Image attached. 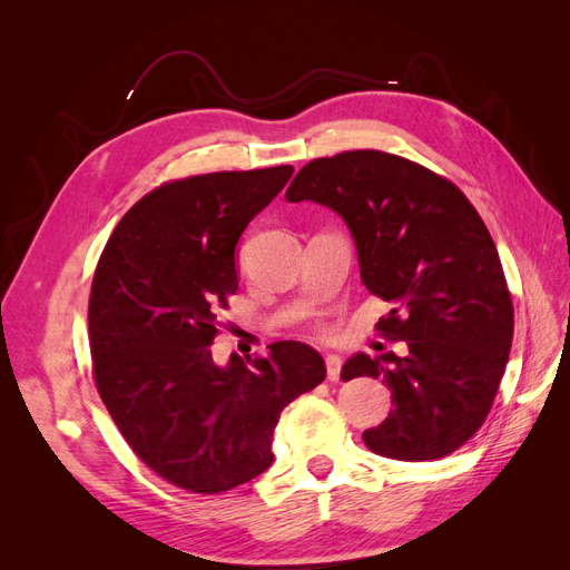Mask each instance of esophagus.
Masks as SVG:
<instances>
[{"mask_svg":"<svg viewBox=\"0 0 570 570\" xmlns=\"http://www.w3.org/2000/svg\"><path fill=\"white\" fill-rule=\"evenodd\" d=\"M340 368H342V358L337 354H327L325 356V371L331 381H340Z\"/></svg>","mask_w":570,"mask_h":570,"instance_id":"34e87169","label":"esophagus"}]
</instances>
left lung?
Listing matches in <instances>:
<instances>
[{"label": "left lung", "instance_id": "left-lung-1", "mask_svg": "<svg viewBox=\"0 0 570 570\" xmlns=\"http://www.w3.org/2000/svg\"><path fill=\"white\" fill-rule=\"evenodd\" d=\"M347 223L361 283L392 304L377 323L406 354L358 352L342 381L381 377L387 419L364 430L371 452L430 461L456 452L485 423L509 361L513 306L485 223L461 189L375 149L308 161L285 193Z\"/></svg>", "mask_w": 570, "mask_h": 570}]
</instances>
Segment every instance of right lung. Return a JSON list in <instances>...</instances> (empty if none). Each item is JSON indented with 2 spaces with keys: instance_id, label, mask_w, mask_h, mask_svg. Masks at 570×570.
I'll return each mask as SVG.
<instances>
[{
  "instance_id": "right-lung-1",
  "label": "right lung",
  "mask_w": 570,
  "mask_h": 570,
  "mask_svg": "<svg viewBox=\"0 0 570 570\" xmlns=\"http://www.w3.org/2000/svg\"><path fill=\"white\" fill-rule=\"evenodd\" d=\"M292 166L220 170L166 183L120 218L90 292V352L101 402L149 469L216 494L273 463L283 409L323 383L304 342L271 344L247 363L212 354L216 314L237 289L235 247Z\"/></svg>"
}]
</instances>
